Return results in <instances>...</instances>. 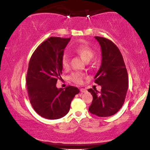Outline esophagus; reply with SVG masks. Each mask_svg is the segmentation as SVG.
Segmentation results:
<instances>
[{
	"instance_id": "1",
	"label": "esophagus",
	"mask_w": 150,
	"mask_h": 150,
	"mask_svg": "<svg viewBox=\"0 0 150 150\" xmlns=\"http://www.w3.org/2000/svg\"><path fill=\"white\" fill-rule=\"evenodd\" d=\"M80 90H81V92H82V93H86L87 91V89H81Z\"/></svg>"
}]
</instances>
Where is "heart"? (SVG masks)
I'll return each mask as SVG.
<instances>
[{
	"instance_id": "1",
	"label": "heart",
	"mask_w": 150,
	"mask_h": 150,
	"mask_svg": "<svg viewBox=\"0 0 150 150\" xmlns=\"http://www.w3.org/2000/svg\"><path fill=\"white\" fill-rule=\"evenodd\" d=\"M74 52L76 53L77 54H79L85 61H90L94 56L93 49L91 47H90L89 45L85 44L77 45L74 48ZM61 63L63 69H67L69 68V57L67 54L63 55L61 60ZM86 77H87V75L85 73L77 71V72H74L71 74L70 76H69V79L76 84H82L83 82V80Z\"/></svg>"
}]
</instances>
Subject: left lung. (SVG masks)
I'll use <instances>...</instances> for the list:
<instances>
[{"instance_id":"1","label":"left lung","mask_w":150,"mask_h":150,"mask_svg":"<svg viewBox=\"0 0 150 150\" xmlns=\"http://www.w3.org/2000/svg\"><path fill=\"white\" fill-rule=\"evenodd\" d=\"M101 46L102 64L94 77V83L101 85L100 92L89 89L93 100L89 110L98 117L113 115L124 103L128 88V76L124 59L112 41L95 37Z\"/></svg>"}]
</instances>
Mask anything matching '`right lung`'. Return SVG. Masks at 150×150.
<instances>
[{"mask_svg": "<svg viewBox=\"0 0 150 150\" xmlns=\"http://www.w3.org/2000/svg\"><path fill=\"white\" fill-rule=\"evenodd\" d=\"M70 38L51 37L42 42L30 57L26 74L28 98L35 112L48 120H57L69 112L77 87H56L61 79V60Z\"/></svg>", "mask_w": 150, "mask_h": 150, "instance_id": "right-lung-1", "label": "right lung"}]
</instances>
